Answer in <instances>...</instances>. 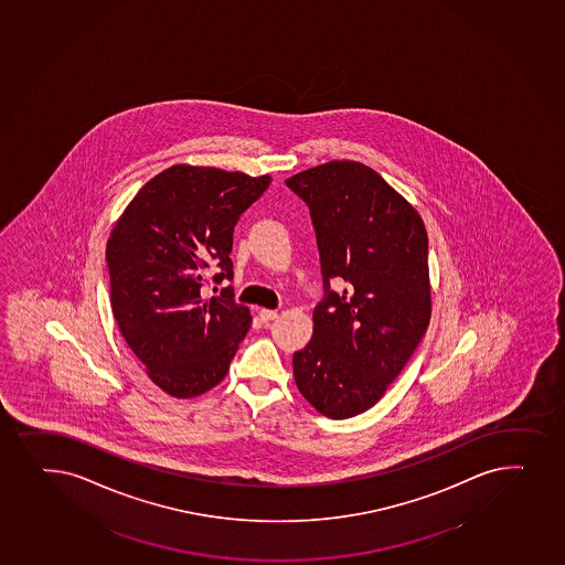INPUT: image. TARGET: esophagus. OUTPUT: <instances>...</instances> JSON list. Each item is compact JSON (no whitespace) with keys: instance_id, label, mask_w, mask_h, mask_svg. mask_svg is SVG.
I'll use <instances>...</instances> for the list:
<instances>
[{"instance_id":"34e87169","label":"esophagus","mask_w":565,"mask_h":565,"mask_svg":"<svg viewBox=\"0 0 565 565\" xmlns=\"http://www.w3.org/2000/svg\"><path fill=\"white\" fill-rule=\"evenodd\" d=\"M278 317V313L274 310H262L259 311V319H262L263 322L274 321Z\"/></svg>"}]
</instances>
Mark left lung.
<instances>
[{
    "mask_svg": "<svg viewBox=\"0 0 565 565\" xmlns=\"http://www.w3.org/2000/svg\"><path fill=\"white\" fill-rule=\"evenodd\" d=\"M286 184L310 206L324 287L310 343L292 354L295 383L328 418H352L383 397L427 330V231L360 162L332 160ZM334 278L347 281L343 292L329 289Z\"/></svg>",
    "mask_w": 565,
    "mask_h": 565,
    "instance_id": "1",
    "label": "left lung"
}]
</instances>
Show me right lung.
Listing matches in <instances>:
<instances>
[{"label": "right lung", "mask_w": 565, "mask_h": 565, "mask_svg": "<svg viewBox=\"0 0 565 565\" xmlns=\"http://www.w3.org/2000/svg\"><path fill=\"white\" fill-rule=\"evenodd\" d=\"M270 177L177 164L128 203L106 244L109 300L122 338L166 394L214 388L252 324L233 287L203 298L205 268L233 279V230Z\"/></svg>", "instance_id": "1"}]
</instances>
